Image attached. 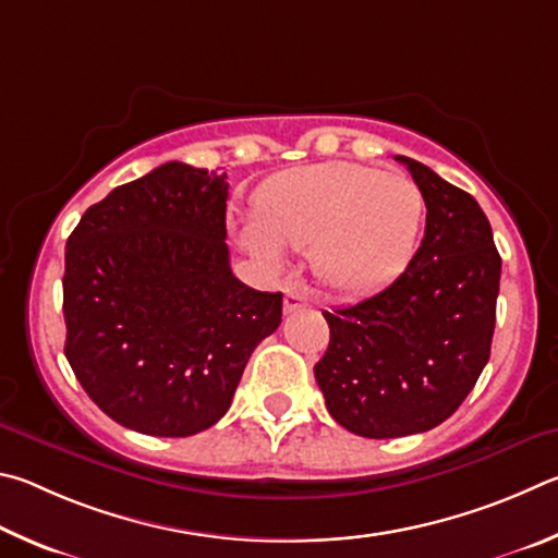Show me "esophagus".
<instances>
[{
    "mask_svg": "<svg viewBox=\"0 0 558 558\" xmlns=\"http://www.w3.org/2000/svg\"><path fill=\"white\" fill-rule=\"evenodd\" d=\"M308 306V299L304 294H299V291H289L287 299H284V311L287 314H294V311H301Z\"/></svg>",
    "mask_w": 558,
    "mask_h": 558,
    "instance_id": "34e87169",
    "label": "esophagus"
}]
</instances>
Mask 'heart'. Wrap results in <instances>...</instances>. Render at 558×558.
I'll return each instance as SVG.
<instances>
[{"instance_id":"heart-1","label":"heart","mask_w":558,"mask_h":558,"mask_svg":"<svg viewBox=\"0 0 558 558\" xmlns=\"http://www.w3.org/2000/svg\"><path fill=\"white\" fill-rule=\"evenodd\" d=\"M257 222L240 242L267 269L284 267V250H308L320 284L367 294L395 279L414 254L424 222L422 189L404 173L357 161H326L284 171L264 185Z\"/></svg>"}]
</instances>
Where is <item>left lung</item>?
I'll return each instance as SVG.
<instances>
[{
	"instance_id": "1",
	"label": "left lung",
	"mask_w": 558,
	"mask_h": 558,
	"mask_svg": "<svg viewBox=\"0 0 558 558\" xmlns=\"http://www.w3.org/2000/svg\"><path fill=\"white\" fill-rule=\"evenodd\" d=\"M407 166L426 203V230L407 269L377 294L324 316L314 373L330 416L365 438L422 434L471 395L490 357L502 259L471 193L428 166Z\"/></svg>"
}]
</instances>
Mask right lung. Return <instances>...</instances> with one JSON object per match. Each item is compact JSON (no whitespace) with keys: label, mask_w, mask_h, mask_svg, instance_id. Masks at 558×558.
I'll use <instances>...</instances> for the list:
<instances>
[{"label":"right lung","mask_w":558,"mask_h":558,"mask_svg":"<svg viewBox=\"0 0 558 558\" xmlns=\"http://www.w3.org/2000/svg\"><path fill=\"white\" fill-rule=\"evenodd\" d=\"M228 173L169 161L90 205L65 244V357L132 432L193 436L230 409L281 324V294L244 287L225 244Z\"/></svg>","instance_id":"obj_1"}]
</instances>
